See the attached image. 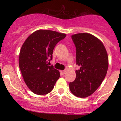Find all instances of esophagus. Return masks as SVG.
Masks as SVG:
<instances>
[{
  "label": "esophagus",
  "instance_id": "34e87169",
  "mask_svg": "<svg viewBox=\"0 0 121 121\" xmlns=\"http://www.w3.org/2000/svg\"><path fill=\"white\" fill-rule=\"evenodd\" d=\"M65 73V71H60V74H61L62 75H64Z\"/></svg>",
  "mask_w": 121,
  "mask_h": 121
}]
</instances>
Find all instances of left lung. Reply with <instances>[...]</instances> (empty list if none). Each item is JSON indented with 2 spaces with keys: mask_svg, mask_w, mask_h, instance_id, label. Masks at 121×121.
I'll return each instance as SVG.
<instances>
[{
  "mask_svg": "<svg viewBox=\"0 0 121 121\" xmlns=\"http://www.w3.org/2000/svg\"><path fill=\"white\" fill-rule=\"evenodd\" d=\"M76 47V78L70 82V91L79 98L92 95L104 79L108 67V59L103 43L88 33H79L71 36Z\"/></svg>",
  "mask_w": 121,
  "mask_h": 121,
  "instance_id": "1",
  "label": "left lung"
}]
</instances>
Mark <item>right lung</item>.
<instances>
[{
	"label": "right lung",
	"mask_w": 121,
	"mask_h": 121,
	"mask_svg": "<svg viewBox=\"0 0 121 121\" xmlns=\"http://www.w3.org/2000/svg\"><path fill=\"white\" fill-rule=\"evenodd\" d=\"M65 34L51 30H37L25 41L20 51L19 64L25 82L34 93L48 94L53 89L60 73L49 66L53 51Z\"/></svg>",
	"instance_id": "right-lung-1"
}]
</instances>
